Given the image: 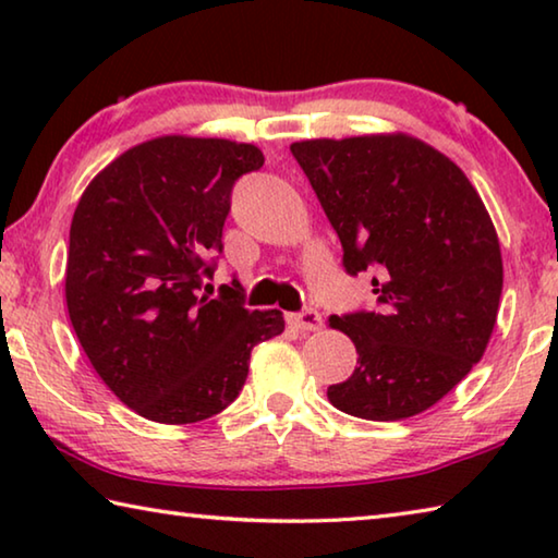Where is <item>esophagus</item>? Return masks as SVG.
Here are the masks:
<instances>
[{
  "instance_id": "esophagus-1",
  "label": "esophagus",
  "mask_w": 558,
  "mask_h": 558,
  "mask_svg": "<svg viewBox=\"0 0 558 558\" xmlns=\"http://www.w3.org/2000/svg\"><path fill=\"white\" fill-rule=\"evenodd\" d=\"M290 325H295L302 332H315L323 325V315L317 313V310H302L298 315H290Z\"/></svg>"
}]
</instances>
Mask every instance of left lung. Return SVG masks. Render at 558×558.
<instances>
[{"label":"left lung","mask_w":558,"mask_h":558,"mask_svg":"<svg viewBox=\"0 0 558 558\" xmlns=\"http://www.w3.org/2000/svg\"><path fill=\"white\" fill-rule=\"evenodd\" d=\"M344 248L349 276L374 270V313L329 317L356 369L327 389L366 421L423 413L483 359L502 295V253L462 169L403 132L290 145Z\"/></svg>","instance_id":"obj_1"}]
</instances>
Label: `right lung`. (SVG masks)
<instances>
[{
	"label": "right lung",
	"instance_id": "obj_1",
	"mask_svg": "<svg viewBox=\"0 0 558 558\" xmlns=\"http://www.w3.org/2000/svg\"><path fill=\"white\" fill-rule=\"evenodd\" d=\"M256 145L165 135L130 147L86 186L71 221L65 305L108 389L147 421L184 426L221 413L251 349L286 329L280 310H245L241 286L202 295L221 253L235 179Z\"/></svg>",
	"mask_w": 558,
	"mask_h": 558
}]
</instances>
